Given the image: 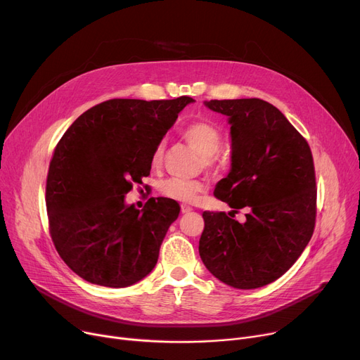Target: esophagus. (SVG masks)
I'll list each match as a JSON object with an SVG mask.
<instances>
[{
	"instance_id": "1",
	"label": "esophagus",
	"mask_w": 360,
	"mask_h": 360,
	"mask_svg": "<svg viewBox=\"0 0 360 360\" xmlns=\"http://www.w3.org/2000/svg\"><path fill=\"white\" fill-rule=\"evenodd\" d=\"M190 212H193V207L186 205V204H182V205H181V213H182V214H186V213H190Z\"/></svg>"
}]
</instances>
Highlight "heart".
Returning a JSON list of instances; mask_svg holds the SVG:
<instances>
[{
	"label": "heart",
	"mask_w": 360,
	"mask_h": 360,
	"mask_svg": "<svg viewBox=\"0 0 360 360\" xmlns=\"http://www.w3.org/2000/svg\"><path fill=\"white\" fill-rule=\"evenodd\" d=\"M181 134L185 141L195 148L209 165L219 159V151L223 144V134L221 129L214 122L207 120L193 121L182 128ZM162 158L163 143H159L153 150V155H151V165L159 166ZM159 191L162 195L170 200L191 202L198 197L200 193L204 191V184L200 181L169 178L160 182Z\"/></svg>",
	"instance_id": "b5f03b06"
}]
</instances>
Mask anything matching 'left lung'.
Returning <instances> with one entry per match:
<instances>
[{
	"mask_svg": "<svg viewBox=\"0 0 360 360\" xmlns=\"http://www.w3.org/2000/svg\"><path fill=\"white\" fill-rule=\"evenodd\" d=\"M229 117L232 169L214 197L232 212H204L200 257L214 277L257 289L285 274L307 248L316 216V182L308 141L261 99L204 102ZM240 208L248 220L232 219Z\"/></svg>",
	"mask_w": 360,
	"mask_h": 360,
	"instance_id": "8db88e82",
	"label": "left lung"
}]
</instances>
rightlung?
Wrapping results in <instances>:
<instances>
[{
  "instance_id": "right-lung-1",
  "label": "right lung",
  "mask_w": 360,
  "mask_h": 360,
  "mask_svg": "<svg viewBox=\"0 0 360 360\" xmlns=\"http://www.w3.org/2000/svg\"><path fill=\"white\" fill-rule=\"evenodd\" d=\"M191 102L110 99L82 113L56 144L46 178L49 233L86 281L127 288L155 269L181 207L159 197L140 212L125 194L150 175L153 150Z\"/></svg>"
}]
</instances>
